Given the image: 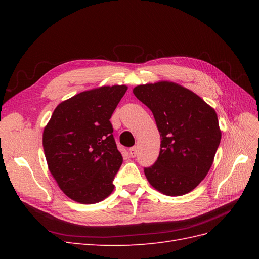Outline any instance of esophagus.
Masks as SVG:
<instances>
[{
    "mask_svg": "<svg viewBox=\"0 0 259 259\" xmlns=\"http://www.w3.org/2000/svg\"><path fill=\"white\" fill-rule=\"evenodd\" d=\"M130 155L132 156V158H135V156L137 155V147H133L130 149Z\"/></svg>",
    "mask_w": 259,
    "mask_h": 259,
    "instance_id": "obj_1",
    "label": "esophagus"
}]
</instances>
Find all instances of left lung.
<instances>
[{"mask_svg": "<svg viewBox=\"0 0 259 259\" xmlns=\"http://www.w3.org/2000/svg\"><path fill=\"white\" fill-rule=\"evenodd\" d=\"M133 93L152 111L161 136L159 158L145 168L149 184L169 197L192 191L207 175L221 143L215 110L174 82L138 85Z\"/></svg>", "mask_w": 259, "mask_h": 259, "instance_id": "8db88e82", "label": "left lung"}]
</instances>
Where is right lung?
<instances>
[{"mask_svg": "<svg viewBox=\"0 0 259 259\" xmlns=\"http://www.w3.org/2000/svg\"><path fill=\"white\" fill-rule=\"evenodd\" d=\"M126 85L101 86L60 103L43 132V149L60 189L81 204H94L114 189L122 165L109 121Z\"/></svg>", "mask_w": 259, "mask_h": 259, "instance_id": "right-lung-1", "label": "right lung"}]
</instances>
